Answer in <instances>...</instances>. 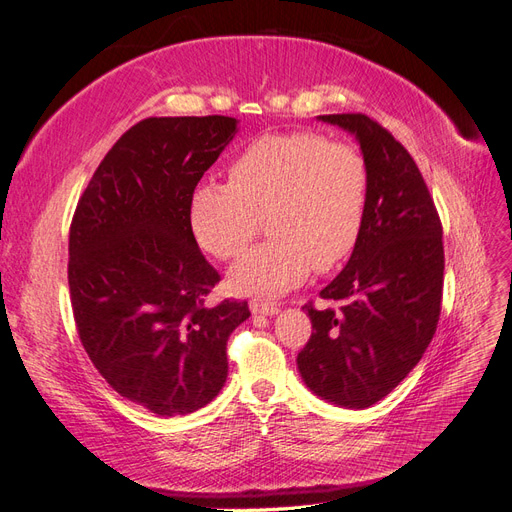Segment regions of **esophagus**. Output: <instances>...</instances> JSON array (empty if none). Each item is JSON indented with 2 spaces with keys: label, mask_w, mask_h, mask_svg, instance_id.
I'll return each mask as SVG.
<instances>
[{
  "label": "esophagus",
  "mask_w": 512,
  "mask_h": 512,
  "mask_svg": "<svg viewBox=\"0 0 512 512\" xmlns=\"http://www.w3.org/2000/svg\"><path fill=\"white\" fill-rule=\"evenodd\" d=\"M250 309L252 314H260V316H275L277 312H280V307H277L275 303H262V301H252L250 303Z\"/></svg>",
  "instance_id": "esophagus-1"
}]
</instances>
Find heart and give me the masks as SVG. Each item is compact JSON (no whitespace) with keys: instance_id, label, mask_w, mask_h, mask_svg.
I'll return each instance as SVG.
<instances>
[{"instance_id":"heart-1","label":"heart","mask_w":512,"mask_h":512,"mask_svg":"<svg viewBox=\"0 0 512 512\" xmlns=\"http://www.w3.org/2000/svg\"><path fill=\"white\" fill-rule=\"evenodd\" d=\"M228 183H203L190 198V226L203 250L239 256L267 218L271 241L228 271L237 294L275 297L329 273L361 241L369 203V164L361 149L318 132L265 134L230 164Z\"/></svg>"}]
</instances>
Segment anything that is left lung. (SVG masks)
<instances>
[{
	"label": "left lung",
	"instance_id": "obj_1",
	"mask_svg": "<svg viewBox=\"0 0 512 512\" xmlns=\"http://www.w3.org/2000/svg\"><path fill=\"white\" fill-rule=\"evenodd\" d=\"M354 134L369 164L365 228L348 265L320 290L339 309L305 312L312 337L297 356L309 391L342 408H369L421 361L438 327L442 224L406 147L361 113L320 115Z\"/></svg>",
	"mask_w": 512,
	"mask_h": 512
}]
</instances>
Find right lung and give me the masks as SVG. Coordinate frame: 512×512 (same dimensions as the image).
Wrapping results in <instances>:
<instances>
[{
	"label": "right lung",
	"instance_id": "right-lung-1",
	"mask_svg": "<svg viewBox=\"0 0 512 512\" xmlns=\"http://www.w3.org/2000/svg\"><path fill=\"white\" fill-rule=\"evenodd\" d=\"M237 119L149 117L106 153L76 205L68 284L76 329L113 389L160 416L222 391L247 301L205 307L220 282L190 226V198Z\"/></svg>",
	"mask_w": 512,
	"mask_h": 512
}]
</instances>
